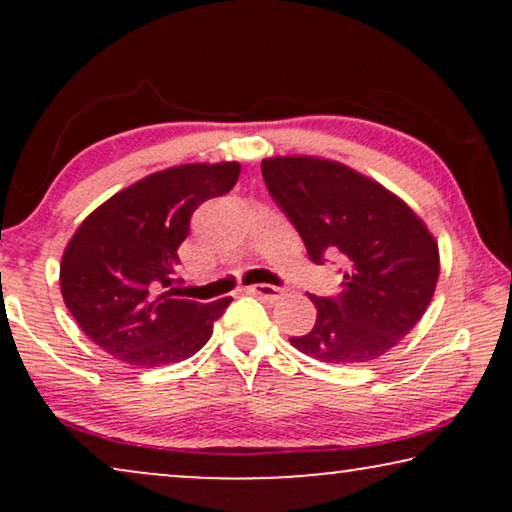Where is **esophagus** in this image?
Instances as JSON below:
<instances>
[{
  "label": "esophagus",
  "instance_id": "obj_1",
  "mask_svg": "<svg viewBox=\"0 0 512 512\" xmlns=\"http://www.w3.org/2000/svg\"><path fill=\"white\" fill-rule=\"evenodd\" d=\"M247 293H251V296H258V298H270L275 300L284 293L282 286H272V284H251L247 286Z\"/></svg>",
  "mask_w": 512,
  "mask_h": 512
}]
</instances>
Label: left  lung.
<instances>
[{"mask_svg":"<svg viewBox=\"0 0 512 512\" xmlns=\"http://www.w3.org/2000/svg\"><path fill=\"white\" fill-rule=\"evenodd\" d=\"M265 186L317 265L342 263L335 296H310L317 321L291 345L331 366L366 363L408 335L436 291L438 244L422 219L377 181L333 160L261 163Z\"/></svg>","mask_w":512,"mask_h":512,"instance_id":"8db88e82","label":"left lung"}]
</instances>
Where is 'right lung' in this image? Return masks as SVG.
<instances>
[{"label": "right lung", "instance_id": "add662e5", "mask_svg": "<svg viewBox=\"0 0 512 512\" xmlns=\"http://www.w3.org/2000/svg\"><path fill=\"white\" fill-rule=\"evenodd\" d=\"M240 165H181L116 193L81 223L60 263L67 310L95 345L137 368L193 356L233 298H179V247L202 202L226 195Z\"/></svg>", "mask_w": 512, "mask_h": 512}]
</instances>
